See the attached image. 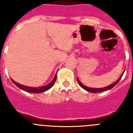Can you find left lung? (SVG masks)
Here are the masks:
<instances>
[{
    "instance_id": "1",
    "label": "left lung",
    "mask_w": 133,
    "mask_h": 133,
    "mask_svg": "<svg viewBox=\"0 0 133 133\" xmlns=\"http://www.w3.org/2000/svg\"><path fill=\"white\" fill-rule=\"evenodd\" d=\"M124 70L123 72L122 75H121V77L118 78V79L117 80V81H115V83H112V84H110V85L107 86V87H103V88H90V87H88L84 85L83 83H81V82L79 81V79H78V78H77V82H78V84H79V85L81 86V87L83 88V89H84L85 90H87V91H88V92H92V93H97V92H103V91H106V90H110V89H111L112 88H113L114 87H115V86L116 85V84H117V83H118V82H119L120 79H121V77H123V75L124 74Z\"/></svg>"
}]
</instances>
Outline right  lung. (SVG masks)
<instances>
[{
    "label": "right lung",
    "instance_id": "right-lung-1",
    "mask_svg": "<svg viewBox=\"0 0 133 133\" xmlns=\"http://www.w3.org/2000/svg\"><path fill=\"white\" fill-rule=\"evenodd\" d=\"M56 79V73L55 74L54 78L52 79V81L50 82V83H49L46 85L42 86V87H27V86L23 85V84H19V83H17L16 82H15L13 79H12V83L15 84L16 86H17L19 89H22V90H24L26 92H32V93H41V92H45L46 90H48L49 89H50V88L52 87L53 86L54 83H55V81Z\"/></svg>",
    "mask_w": 133,
    "mask_h": 133
}]
</instances>
